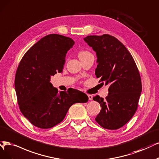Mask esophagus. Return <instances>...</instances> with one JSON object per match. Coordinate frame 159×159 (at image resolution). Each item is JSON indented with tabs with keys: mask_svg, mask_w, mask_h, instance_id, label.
<instances>
[{
	"mask_svg": "<svg viewBox=\"0 0 159 159\" xmlns=\"http://www.w3.org/2000/svg\"><path fill=\"white\" fill-rule=\"evenodd\" d=\"M88 97H89V100H90V101L93 99V96L92 95L89 94V95H88Z\"/></svg>",
	"mask_w": 159,
	"mask_h": 159,
	"instance_id": "34e87169",
	"label": "esophagus"
}]
</instances>
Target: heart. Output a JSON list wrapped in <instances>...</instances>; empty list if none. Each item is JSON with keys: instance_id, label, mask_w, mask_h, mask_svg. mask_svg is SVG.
<instances>
[{"instance_id": "1", "label": "heart", "mask_w": 159, "mask_h": 159, "mask_svg": "<svg viewBox=\"0 0 159 159\" xmlns=\"http://www.w3.org/2000/svg\"><path fill=\"white\" fill-rule=\"evenodd\" d=\"M90 56H92V54L89 51H87V50H80L79 54H78V56L80 60H83V59H84L87 57H89Z\"/></svg>"}]
</instances>
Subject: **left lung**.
Wrapping results in <instances>:
<instances>
[{
    "label": "left lung",
    "instance_id": "obj_1",
    "mask_svg": "<svg viewBox=\"0 0 159 159\" xmlns=\"http://www.w3.org/2000/svg\"><path fill=\"white\" fill-rule=\"evenodd\" d=\"M84 40L96 53V77L109 85L106 99L93 98L102 107L95 120L105 129L116 130L132 119L138 108L142 87L136 64L124 44L109 34L87 36Z\"/></svg>",
    "mask_w": 159,
    "mask_h": 159
}]
</instances>
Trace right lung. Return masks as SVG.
<instances>
[{
    "label": "right lung",
    "mask_w": 159,
    "mask_h": 159,
    "mask_svg": "<svg viewBox=\"0 0 159 159\" xmlns=\"http://www.w3.org/2000/svg\"><path fill=\"white\" fill-rule=\"evenodd\" d=\"M75 42L61 34L39 40L23 57L15 77V90L21 113L31 124L50 128L61 122L72 105L86 103L89 97L75 89L60 91L50 83L63 71L67 51Z\"/></svg>",
    "instance_id": "right-lung-1"
}]
</instances>
